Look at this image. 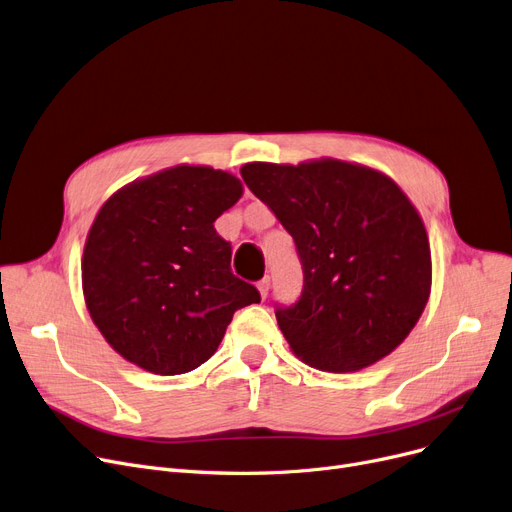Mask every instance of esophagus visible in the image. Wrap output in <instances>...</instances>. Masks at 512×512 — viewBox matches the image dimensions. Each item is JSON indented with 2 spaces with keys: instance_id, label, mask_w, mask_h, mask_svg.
<instances>
[{
  "instance_id": "1",
  "label": "esophagus",
  "mask_w": 512,
  "mask_h": 512,
  "mask_svg": "<svg viewBox=\"0 0 512 512\" xmlns=\"http://www.w3.org/2000/svg\"><path fill=\"white\" fill-rule=\"evenodd\" d=\"M256 287H258V291H260V296H262V298H266V296H269V289H271V279H269V277L260 279Z\"/></svg>"
}]
</instances>
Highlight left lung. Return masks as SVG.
Here are the masks:
<instances>
[{"mask_svg":"<svg viewBox=\"0 0 512 512\" xmlns=\"http://www.w3.org/2000/svg\"><path fill=\"white\" fill-rule=\"evenodd\" d=\"M241 177L296 241L302 296L275 310L291 352L329 373L392 354L431 294L429 237L398 183L335 158L248 162Z\"/></svg>","mask_w":512,"mask_h":512,"instance_id":"left-lung-1","label":"left lung"}]
</instances>
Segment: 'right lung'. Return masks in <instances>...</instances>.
Returning a JSON list of instances; mask_svg holds the SVG:
<instances>
[{
	"label": "right lung",
	"mask_w": 512,
	"mask_h": 512,
	"mask_svg": "<svg viewBox=\"0 0 512 512\" xmlns=\"http://www.w3.org/2000/svg\"><path fill=\"white\" fill-rule=\"evenodd\" d=\"M241 181L177 164L120 187L95 214L81 260L83 298L110 348L154 375L198 369L258 289L233 277L214 221Z\"/></svg>",
	"instance_id": "right-lung-1"
}]
</instances>
